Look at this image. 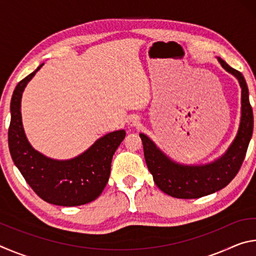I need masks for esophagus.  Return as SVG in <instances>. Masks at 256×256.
Instances as JSON below:
<instances>
[{
    "instance_id": "1",
    "label": "esophagus",
    "mask_w": 256,
    "mask_h": 256,
    "mask_svg": "<svg viewBox=\"0 0 256 256\" xmlns=\"http://www.w3.org/2000/svg\"><path fill=\"white\" fill-rule=\"evenodd\" d=\"M128 124L131 125V126H136V125L140 123V118H138V115H131L128 118Z\"/></svg>"
}]
</instances>
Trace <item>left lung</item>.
<instances>
[{
    "mask_svg": "<svg viewBox=\"0 0 256 256\" xmlns=\"http://www.w3.org/2000/svg\"><path fill=\"white\" fill-rule=\"evenodd\" d=\"M216 58L224 70L236 78L242 89L240 126L226 152L211 162L180 164L168 157L148 136L140 133L146 162L154 184L172 198H198L226 188L240 170L252 138L253 110L245 78L240 71L229 66L222 58Z\"/></svg>",
    "mask_w": 256,
    "mask_h": 256,
    "instance_id": "obj_1",
    "label": "left lung"
}]
</instances>
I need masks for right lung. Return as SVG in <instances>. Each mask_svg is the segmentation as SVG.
Returning <instances> with one entry per match:
<instances>
[{
	"instance_id": "1",
	"label": "right lung",
	"mask_w": 256,
	"mask_h": 256,
	"mask_svg": "<svg viewBox=\"0 0 256 256\" xmlns=\"http://www.w3.org/2000/svg\"><path fill=\"white\" fill-rule=\"evenodd\" d=\"M42 66L21 80L12 94L8 149L21 175L42 200L62 206L86 204L96 200L105 188L112 156L125 138V131L105 134L71 159H53L34 149L24 130L21 98L26 86Z\"/></svg>"
}]
</instances>
